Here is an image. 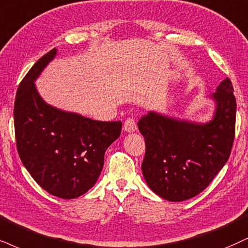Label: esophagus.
<instances>
[{
  "label": "esophagus",
  "instance_id": "esophagus-1",
  "mask_svg": "<svg viewBox=\"0 0 248 248\" xmlns=\"http://www.w3.org/2000/svg\"><path fill=\"white\" fill-rule=\"evenodd\" d=\"M123 129L125 132H134L137 130V123L133 118H126V121L124 122Z\"/></svg>",
  "mask_w": 248,
  "mask_h": 248
}]
</instances>
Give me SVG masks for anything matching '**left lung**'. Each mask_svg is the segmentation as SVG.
<instances>
[{"instance_id":"8db88e82","label":"left lung","mask_w":248,"mask_h":248,"mask_svg":"<svg viewBox=\"0 0 248 248\" xmlns=\"http://www.w3.org/2000/svg\"><path fill=\"white\" fill-rule=\"evenodd\" d=\"M225 78L215 93V114L208 123L149 111L138 129L145 138L141 170L153 192L168 201H184L208 186L230 156L236 130V97Z\"/></svg>"}]
</instances>
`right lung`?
<instances>
[{
  "label": "right lung",
  "instance_id": "1",
  "mask_svg": "<svg viewBox=\"0 0 248 248\" xmlns=\"http://www.w3.org/2000/svg\"><path fill=\"white\" fill-rule=\"evenodd\" d=\"M51 49L19 84L14 107L19 157L48 193L75 199L99 178L107 148L121 136L122 122H100L60 110L45 102L34 80L56 55Z\"/></svg>",
  "mask_w": 248,
  "mask_h": 248
}]
</instances>
